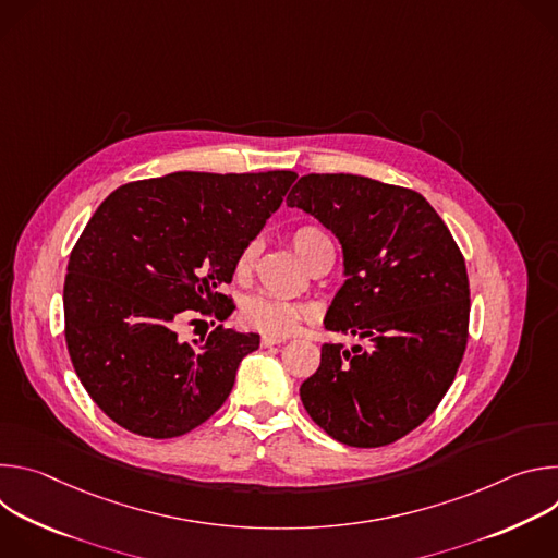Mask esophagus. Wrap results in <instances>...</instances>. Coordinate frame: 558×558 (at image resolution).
<instances>
[{
  "label": "esophagus",
  "mask_w": 558,
  "mask_h": 558,
  "mask_svg": "<svg viewBox=\"0 0 558 558\" xmlns=\"http://www.w3.org/2000/svg\"><path fill=\"white\" fill-rule=\"evenodd\" d=\"M263 347H274V344H282L284 342V338H280V336H263Z\"/></svg>",
  "instance_id": "obj_1"
}]
</instances>
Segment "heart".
<instances>
[{
	"label": "heart",
	"mask_w": 558,
	"mask_h": 558,
	"mask_svg": "<svg viewBox=\"0 0 558 558\" xmlns=\"http://www.w3.org/2000/svg\"><path fill=\"white\" fill-rule=\"evenodd\" d=\"M291 243H293L298 256L306 263V267H311L317 258H320V254L331 245L327 233L323 229L311 227V225L298 227L291 235ZM258 250H260L258 241H252L241 250V254H238V260H235V271L238 274L245 276L254 269V263L258 258ZM241 317H243L245 325H250L254 329H260L265 333L284 336V333H291L302 323L304 308L293 304V302H284L280 298H274V295H252L250 300H245Z\"/></svg>",
	"instance_id": "heart-1"
}]
</instances>
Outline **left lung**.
Masks as SVG:
<instances>
[{
  "instance_id": "obj_1",
  "label": "left lung",
  "mask_w": 558,
  "mask_h": 558,
  "mask_svg": "<svg viewBox=\"0 0 558 558\" xmlns=\"http://www.w3.org/2000/svg\"><path fill=\"white\" fill-rule=\"evenodd\" d=\"M336 233L344 284L325 327L362 344H323L300 400L329 437L355 448L402 439L433 415L468 342L463 256L430 203L355 174H306L287 196Z\"/></svg>"
}]
</instances>
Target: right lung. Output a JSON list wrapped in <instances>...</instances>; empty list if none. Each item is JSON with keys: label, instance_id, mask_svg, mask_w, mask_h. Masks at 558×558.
<instances>
[{"label": "right lung", "instance_id": "add662e5", "mask_svg": "<svg viewBox=\"0 0 558 558\" xmlns=\"http://www.w3.org/2000/svg\"><path fill=\"white\" fill-rule=\"evenodd\" d=\"M295 179L174 172L121 185L88 220L63 284L65 344L84 388L121 428L181 437L225 404L260 336L216 327L183 342L179 327L233 311L220 289Z\"/></svg>", "mask_w": 558, "mask_h": 558}]
</instances>
